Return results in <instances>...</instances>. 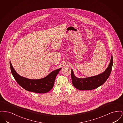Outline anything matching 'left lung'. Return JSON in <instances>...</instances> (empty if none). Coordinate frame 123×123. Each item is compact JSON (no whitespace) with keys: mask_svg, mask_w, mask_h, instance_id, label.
<instances>
[{"mask_svg":"<svg viewBox=\"0 0 123 123\" xmlns=\"http://www.w3.org/2000/svg\"><path fill=\"white\" fill-rule=\"evenodd\" d=\"M113 65V58L111 57L110 63L105 72L96 76L83 79L76 77L72 69L71 78L73 86L80 90H91L102 86L108 79Z\"/></svg>","mask_w":123,"mask_h":123,"instance_id":"1","label":"left lung"}]
</instances>
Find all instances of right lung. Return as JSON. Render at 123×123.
<instances>
[{"instance_id": "add662e5", "label": "right lung", "mask_w": 123, "mask_h": 123, "mask_svg": "<svg viewBox=\"0 0 123 123\" xmlns=\"http://www.w3.org/2000/svg\"><path fill=\"white\" fill-rule=\"evenodd\" d=\"M10 65L12 75L20 86L29 92L39 93H46L52 89L56 76L61 69L59 68L52 71L43 79L31 80L21 77L15 71L10 61Z\"/></svg>"}]
</instances>
